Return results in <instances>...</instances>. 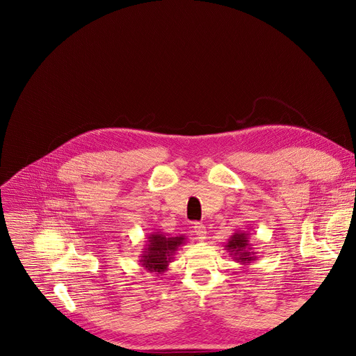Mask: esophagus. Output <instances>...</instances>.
<instances>
[{"label":"esophagus","instance_id":"34e87169","mask_svg":"<svg viewBox=\"0 0 356 356\" xmlns=\"http://www.w3.org/2000/svg\"><path fill=\"white\" fill-rule=\"evenodd\" d=\"M193 232H195V235H196V238H197L199 241L207 239V227H204L203 223L196 222L195 225H193Z\"/></svg>","mask_w":356,"mask_h":356}]
</instances>
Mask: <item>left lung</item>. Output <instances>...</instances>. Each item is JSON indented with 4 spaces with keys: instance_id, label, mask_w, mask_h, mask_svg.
I'll return each instance as SVG.
<instances>
[{
    "instance_id": "obj_1",
    "label": "left lung",
    "mask_w": 356,
    "mask_h": 356,
    "mask_svg": "<svg viewBox=\"0 0 356 356\" xmlns=\"http://www.w3.org/2000/svg\"><path fill=\"white\" fill-rule=\"evenodd\" d=\"M225 250L229 255L242 266H248L252 261L257 259V252H254L252 244L250 242V234L236 229L228 239Z\"/></svg>"
}]
</instances>
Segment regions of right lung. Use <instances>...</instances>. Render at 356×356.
<instances>
[{
	"label": "right lung",
	"instance_id": "add662e5",
	"mask_svg": "<svg viewBox=\"0 0 356 356\" xmlns=\"http://www.w3.org/2000/svg\"><path fill=\"white\" fill-rule=\"evenodd\" d=\"M184 235L170 236L156 231L149 234L145 241V248L140 255V264L148 273H154L157 277L168 270L176 251L184 244Z\"/></svg>",
	"mask_w": 356,
	"mask_h": 356
}]
</instances>
